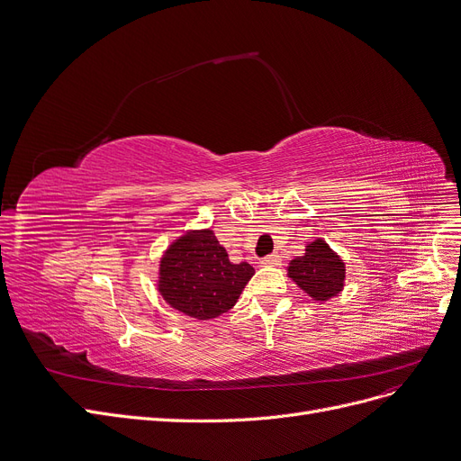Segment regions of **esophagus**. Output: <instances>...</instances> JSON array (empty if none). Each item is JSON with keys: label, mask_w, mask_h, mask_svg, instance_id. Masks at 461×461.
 I'll list each match as a JSON object with an SVG mask.
<instances>
[{"label": "esophagus", "mask_w": 461, "mask_h": 461, "mask_svg": "<svg viewBox=\"0 0 461 461\" xmlns=\"http://www.w3.org/2000/svg\"><path fill=\"white\" fill-rule=\"evenodd\" d=\"M264 266H281V257L279 254H269V257L262 258Z\"/></svg>", "instance_id": "obj_1"}]
</instances>
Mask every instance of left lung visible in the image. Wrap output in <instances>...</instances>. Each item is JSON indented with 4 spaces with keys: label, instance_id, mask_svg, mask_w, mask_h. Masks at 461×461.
<instances>
[{
    "label": "left lung",
    "instance_id": "1",
    "mask_svg": "<svg viewBox=\"0 0 461 461\" xmlns=\"http://www.w3.org/2000/svg\"><path fill=\"white\" fill-rule=\"evenodd\" d=\"M288 277L313 300L327 302L342 293L346 266L327 241L315 240L305 247L303 257L288 264Z\"/></svg>",
    "mask_w": 461,
    "mask_h": 461
}]
</instances>
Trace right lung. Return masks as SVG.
<instances>
[{
    "mask_svg": "<svg viewBox=\"0 0 461 461\" xmlns=\"http://www.w3.org/2000/svg\"><path fill=\"white\" fill-rule=\"evenodd\" d=\"M252 276L250 264L230 262L212 230H194L165 250L158 291L170 308L209 321L233 308Z\"/></svg>",
    "mask_w": 461,
    "mask_h": 461,
    "instance_id": "right-lung-1",
    "label": "right lung"
}]
</instances>
